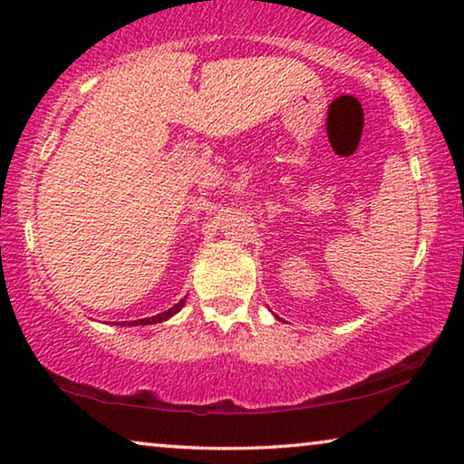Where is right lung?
Masks as SVG:
<instances>
[{
    "label": "right lung",
    "instance_id": "add662e5",
    "mask_svg": "<svg viewBox=\"0 0 464 464\" xmlns=\"http://www.w3.org/2000/svg\"><path fill=\"white\" fill-rule=\"evenodd\" d=\"M183 304H186V297H183V300L177 302L173 308L164 310V313L156 314V316H148V319H137V321H122V323H113V325H154V323H162V321L170 319V316H173V314L179 313V310L183 308Z\"/></svg>",
    "mask_w": 464,
    "mask_h": 464
}]
</instances>
